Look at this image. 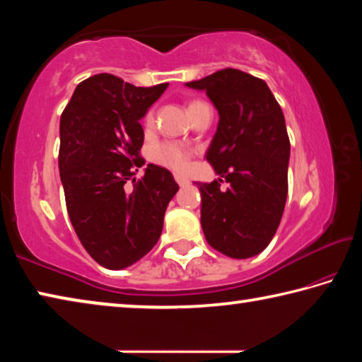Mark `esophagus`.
I'll return each mask as SVG.
<instances>
[{
  "label": "esophagus",
  "mask_w": 362,
  "mask_h": 362,
  "mask_svg": "<svg viewBox=\"0 0 362 362\" xmlns=\"http://www.w3.org/2000/svg\"><path fill=\"white\" fill-rule=\"evenodd\" d=\"M175 182H177V183H179V185H180V187H185V185H188V183H189V180L187 179V177H183V175H179V174H177V175H175Z\"/></svg>",
  "instance_id": "34e87169"
}]
</instances>
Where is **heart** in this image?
Returning a JSON list of instances; mask_svg holds the SVG:
<instances>
[{
	"label": "heart",
	"instance_id": "1",
	"mask_svg": "<svg viewBox=\"0 0 362 362\" xmlns=\"http://www.w3.org/2000/svg\"><path fill=\"white\" fill-rule=\"evenodd\" d=\"M201 102H192L189 107L198 105ZM188 107V108H189ZM155 122V112H148L145 116V124L146 126H153ZM155 158L159 164L163 166H168L174 170H179V173H183L188 168V161H189V151L187 148H183L179 144H163L159 145L156 151H155Z\"/></svg>",
	"mask_w": 362,
	"mask_h": 362
}]
</instances>
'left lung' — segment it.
I'll return each instance as SVG.
<instances>
[{"instance_id": "1", "label": "left lung", "mask_w": 362, "mask_h": 362, "mask_svg": "<svg viewBox=\"0 0 362 362\" xmlns=\"http://www.w3.org/2000/svg\"><path fill=\"white\" fill-rule=\"evenodd\" d=\"M187 88L204 90L218 112L206 151L216 173L230 183L198 182L201 226L211 246L231 259L260 254L283 217L291 142L283 110L267 83L225 69Z\"/></svg>"}]
</instances>
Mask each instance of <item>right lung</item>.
<instances>
[{"mask_svg": "<svg viewBox=\"0 0 362 362\" xmlns=\"http://www.w3.org/2000/svg\"><path fill=\"white\" fill-rule=\"evenodd\" d=\"M168 83L137 88L100 73L76 86L60 116L59 170L66 211L79 241L108 269L134 265L158 243L164 212L179 192L173 174L156 164L125 183L142 166L140 119Z\"/></svg>", "mask_w": 362, "mask_h": 362, "instance_id": "1", "label": "right lung"}]
</instances>
